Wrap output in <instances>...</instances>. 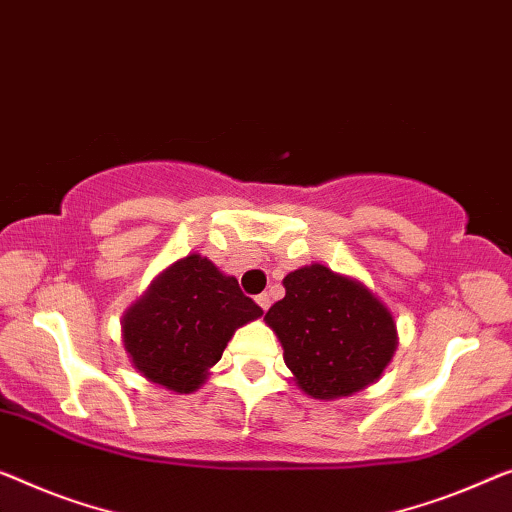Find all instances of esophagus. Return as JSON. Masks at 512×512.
Listing matches in <instances>:
<instances>
[{
    "mask_svg": "<svg viewBox=\"0 0 512 512\" xmlns=\"http://www.w3.org/2000/svg\"><path fill=\"white\" fill-rule=\"evenodd\" d=\"M257 303H259V308H262V310L266 312V310L271 308V294H266V292L259 294V296H257Z\"/></svg>",
    "mask_w": 512,
    "mask_h": 512,
    "instance_id": "esophagus-1",
    "label": "esophagus"
}]
</instances>
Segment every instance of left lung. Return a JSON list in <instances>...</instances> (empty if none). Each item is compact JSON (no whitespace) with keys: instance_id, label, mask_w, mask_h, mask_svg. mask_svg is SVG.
I'll list each match as a JSON object with an SVG mask.
<instances>
[{"instance_id":"obj_1","label":"left lung","mask_w":512,"mask_h":512,"mask_svg":"<svg viewBox=\"0 0 512 512\" xmlns=\"http://www.w3.org/2000/svg\"><path fill=\"white\" fill-rule=\"evenodd\" d=\"M282 285L285 299L264 319L301 391L319 400L342 398L384 372L398 331L391 312L361 282L312 264L289 273Z\"/></svg>"}]
</instances>
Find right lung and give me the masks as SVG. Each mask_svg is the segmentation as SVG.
<instances>
[{
    "instance_id": "1",
    "label": "right lung",
    "mask_w": 512,
    "mask_h": 512,
    "mask_svg": "<svg viewBox=\"0 0 512 512\" xmlns=\"http://www.w3.org/2000/svg\"><path fill=\"white\" fill-rule=\"evenodd\" d=\"M262 308L207 257L188 255L160 276L124 317V347L144 377L190 393L220 361L232 333Z\"/></svg>"
}]
</instances>
